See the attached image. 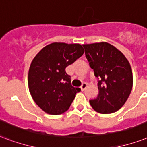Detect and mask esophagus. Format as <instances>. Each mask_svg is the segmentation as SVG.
I'll list each match as a JSON object with an SVG mask.
<instances>
[{
	"mask_svg": "<svg viewBox=\"0 0 147 147\" xmlns=\"http://www.w3.org/2000/svg\"><path fill=\"white\" fill-rule=\"evenodd\" d=\"M87 87V84L86 83V82H83V83L82 84V86H81V89H82V91H84L85 89H86V88Z\"/></svg>",
	"mask_w": 147,
	"mask_h": 147,
	"instance_id": "esophagus-1",
	"label": "esophagus"
}]
</instances>
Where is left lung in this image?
<instances>
[{
	"mask_svg": "<svg viewBox=\"0 0 147 147\" xmlns=\"http://www.w3.org/2000/svg\"><path fill=\"white\" fill-rule=\"evenodd\" d=\"M82 45L89 65L98 79V95L89 103L99 113H115L125 104L132 91L130 64L119 50L107 42Z\"/></svg>",
	"mask_w": 147,
	"mask_h": 147,
	"instance_id": "8db88e82",
	"label": "left lung"
}]
</instances>
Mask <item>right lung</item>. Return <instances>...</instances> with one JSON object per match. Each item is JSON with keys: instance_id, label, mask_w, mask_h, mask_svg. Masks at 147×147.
I'll list each match as a JSON object with an SVG mask.
<instances>
[{"instance_id": "1", "label": "right lung", "mask_w": 147, "mask_h": 147, "mask_svg": "<svg viewBox=\"0 0 147 147\" xmlns=\"http://www.w3.org/2000/svg\"><path fill=\"white\" fill-rule=\"evenodd\" d=\"M84 53L79 44L54 42L44 47L32 60L29 68V92L34 102L50 115L68 110L81 89L71 85L65 68Z\"/></svg>"}]
</instances>
